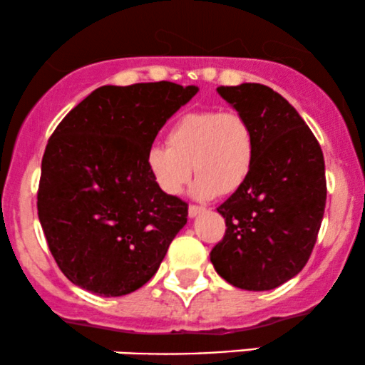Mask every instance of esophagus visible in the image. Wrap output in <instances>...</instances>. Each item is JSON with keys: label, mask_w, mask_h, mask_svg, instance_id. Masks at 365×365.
<instances>
[{"label": "esophagus", "mask_w": 365, "mask_h": 365, "mask_svg": "<svg viewBox=\"0 0 365 365\" xmlns=\"http://www.w3.org/2000/svg\"><path fill=\"white\" fill-rule=\"evenodd\" d=\"M206 211V207H200V206H190L188 207V217H197L200 212Z\"/></svg>", "instance_id": "esophagus-1"}]
</instances>
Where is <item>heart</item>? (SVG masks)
Returning <instances> with one entry per match:
<instances>
[{
	"label": "heart",
	"instance_id": "obj_1",
	"mask_svg": "<svg viewBox=\"0 0 365 365\" xmlns=\"http://www.w3.org/2000/svg\"><path fill=\"white\" fill-rule=\"evenodd\" d=\"M255 158L254 130L237 111H194L175 121L168 145L156 144L145 154L154 183L168 195H180L192 177L195 199L207 200L244 185Z\"/></svg>",
	"mask_w": 365,
	"mask_h": 365
}]
</instances>
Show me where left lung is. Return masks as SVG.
Segmentation results:
<instances>
[{
  "label": "left lung",
  "mask_w": 365,
  "mask_h": 365,
  "mask_svg": "<svg viewBox=\"0 0 365 365\" xmlns=\"http://www.w3.org/2000/svg\"><path fill=\"white\" fill-rule=\"evenodd\" d=\"M254 130L252 170L217 207L223 240L211 250L216 273L233 287L273 290L302 271L326 206L324 158L302 116L262 83L217 87Z\"/></svg>",
  "instance_id": "obj_1"
}]
</instances>
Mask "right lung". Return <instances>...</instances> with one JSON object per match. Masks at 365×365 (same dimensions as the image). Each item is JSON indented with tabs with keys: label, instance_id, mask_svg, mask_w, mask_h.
<instances>
[{
	"label": "right lung",
	"instance_id": "1",
	"mask_svg": "<svg viewBox=\"0 0 365 365\" xmlns=\"http://www.w3.org/2000/svg\"><path fill=\"white\" fill-rule=\"evenodd\" d=\"M197 92L173 82L103 86L54 130L37 211L54 261L73 284L121 297L156 274L188 206L154 183L145 154Z\"/></svg>",
	"mask_w": 365,
	"mask_h": 365
}]
</instances>
